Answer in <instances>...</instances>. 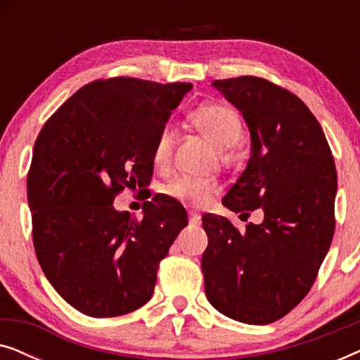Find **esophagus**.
<instances>
[{"mask_svg": "<svg viewBox=\"0 0 360 360\" xmlns=\"http://www.w3.org/2000/svg\"><path fill=\"white\" fill-rule=\"evenodd\" d=\"M190 224H191V226H200V224H201V218H200V216L191 213V214H190Z\"/></svg>", "mask_w": 360, "mask_h": 360, "instance_id": "1", "label": "esophagus"}]
</instances>
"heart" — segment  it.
I'll list each match as a JSON object with an SVG mask.
<instances>
[{
  "label": "heart",
  "mask_w": 360,
  "mask_h": 360,
  "mask_svg": "<svg viewBox=\"0 0 360 360\" xmlns=\"http://www.w3.org/2000/svg\"><path fill=\"white\" fill-rule=\"evenodd\" d=\"M190 121L206 139L221 150L231 149L240 141L244 134L243 121L239 112L226 103H205L191 111ZM174 146V131L170 126H164L157 134L152 147V160L155 165L164 167L169 164ZM219 191L218 184L195 176H179L165 185L164 193L172 200L188 206H205Z\"/></svg>",
  "instance_id": "1"
}]
</instances>
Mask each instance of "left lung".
<instances>
[{
	"mask_svg": "<svg viewBox=\"0 0 360 360\" xmlns=\"http://www.w3.org/2000/svg\"><path fill=\"white\" fill-rule=\"evenodd\" d=\"M211 85L243 112L252 139L248 167L223 205L248 218L260 208L264 221L239 231L224 216H203L206 298L236 321L269 324L307 297L326 257L336 165L318 120L287 88L250 75Z\"/></svg>",
	"mask_w": 360,
	"mask_h": 360,
	"instance_id": "obj_1",
	"label": "left lung"
}]
</instances>
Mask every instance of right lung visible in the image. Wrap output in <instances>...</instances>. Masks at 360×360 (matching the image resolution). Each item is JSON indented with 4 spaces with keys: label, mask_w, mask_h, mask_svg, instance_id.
<instances>
[{
    "label": "right lung",
    "mask_w": 360,
    "mask_h": 360,
    "mask_svg": "<svg viewBox=\"0 0 360 360\" xmlns=\"http://www.w3.org/2000/svg\"><path fill=\"white\" fill-rule=\"evenodd\" d=\"M190 90L191 83L101 78L39 132L27 172L34 249L52 287L83 314L120 316L149 302L160 260L188 224L167 195L146 201L142 219L112 201L149 184L155 137Z\"/></svg>",
    "instance_id": "obj_1"
}]
</instances>
